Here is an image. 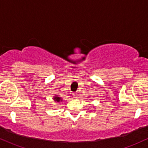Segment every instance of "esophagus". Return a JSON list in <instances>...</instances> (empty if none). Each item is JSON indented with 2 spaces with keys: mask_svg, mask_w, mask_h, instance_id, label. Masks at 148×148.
Returning <instances> with one entry per match:
<instances>
[{
  "mask_svg": "<svg viewBox=\"0 0 148 148\" xmlns=\"http://www.w3.org/2000/svg\"><path fill=\"white\" fill-rule=\"evenodd\" d=\"M72 94H73V96H74V97H75V98L76 97L78 96V94H77V92H73Z\"/></svg>",
  "mask_w": 148,
  "mask_h": 148,
  "instance_id": "obj_1",
  "label": "esophagus"
}]
</instances>
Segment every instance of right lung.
Listing matches in <instances>:
<instances>
[{
  "label": "right lung",
  "mask_w": 148,
  "mask_h": 148,
  "mask_svg": "<svg viewBox=\"0 0 148 148\" xmlns=\"http://www.w3.org/2000/svg\"><path fill=\"white\" fill-rule=\"evenodd\" d=\"M53 99L55 100V101H58V102H59V101H60V97H55L53 98Z\"/></svg>",
  "instance_id": "add662e5"
}]
</instances>
